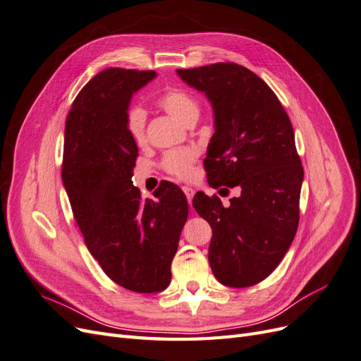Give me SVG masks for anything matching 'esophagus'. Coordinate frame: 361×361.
I'll return each instance as SVG.
<instances>
[{
  "label": "esophagus",
  "mask_w": 361,
  "mask_h": 361,
  "mask_svg": "<svg viewBox=\"0 0 361 361\" xmlns=\"http://www.w3.org/2000/svg\"><path fill=\"white\" fill-rule=\"evenodd\" d=\"M183 190V192H185V195H187V199H188V203L191 204V202H192V197H194V190L191 188V187H183L182 188Z\"/></svg>",
  "instance_id": "1"
}]
</instances>
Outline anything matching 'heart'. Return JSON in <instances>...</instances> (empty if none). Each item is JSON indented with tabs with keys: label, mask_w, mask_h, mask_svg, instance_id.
<instances>
[{
	"label": "heart",
	"mask_w": 361,
	"mask_h": 361,
	"mask_svg": "<svg viewBox=\"0 0 361 361\" xmlns=\"http://www.w3.org/2000/svg\"><path fill=\"white\" fill-rule=\"evenodd\" d=\"M159 105L166 110L171 117H174L180 123H187L192 116H199V104L194 97L183 92L173 89L166 94H162ZM145 126H146V111L141 106L129 108L126 117V128L129 135L133 137L135 143L145 141ZM195 159V152L192 149H180L173 150L166 155L162 161V166L169 173L174 176L188 179L192 174V162Z\"/></svg>",
	"instance_id": "heart-1"
}]
</instances>
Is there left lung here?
<instances>
[{"instance_id": "1", "label": "left lung", "mask_w": 361, "mask_h": 361, "mask_svg": "<svg viewBox=\"0 0 361 361\" xmlns=\"http://www.w3.org/2000/svg\"><path fill=\"white\" fill-rule=\"evenodd\" d=\"M176 72L212 105L207 183L241 190L227 207L202 191L192 199L212 228L211 269L224 286H253L277 268L298 228L304 170L290 120L268 84L239 64Z\"/></svg>"}]
</instances>
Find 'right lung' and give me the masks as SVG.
I'll return each mask as SVG.
<instances>
[{"instance_id": "obj_1", "label": "right lung", "mask_w": 361, "mask_h": 361, "mask_svg": "<svg viewBox=\"0 0 361 361\" xmlns=\"http://www.w3.org/2000/svg\"><path fill=\"white\" fill-rule=\"evenodd\" d=\"M154 71L105 69L75 97L64 126L61 179L90 255L118 286L138 293L166 289L188 202L174 183L155 200L133 185L138 147L126 128L133 94Z\"/></svg>"}]
</instances>
